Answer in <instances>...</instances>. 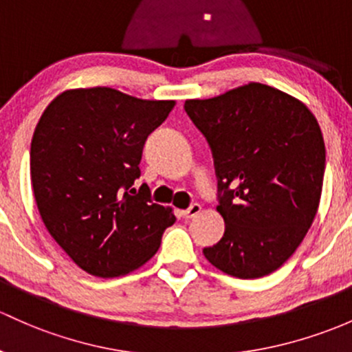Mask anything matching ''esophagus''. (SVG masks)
I'll use <instances>...</instances> for the list:
<instances>
[{
  "label": "esophagus",
  "instance_id": "34e87169",
  "mask_svg": "<svg viewBox=\"0 0 352 352\" xmlns=\"http://www.w3.org/2000/svg\"><path fill=\"white\" fill-rule=\"evenodd\" d=\"M199 213H201V206H199L198 203H192L190 208H186V210L181 211V217L186 218V220H191V218L198 217Z\"/></svg>",
  "mask_w": 352,
  "mask_h": 352
}]
</instances>
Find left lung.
<instances>
[{
    "mask_svg": "<svg viewBox=\"0 0 352 352\" xmlns=\"http://www.w3.org/2000/svg\"><path fill=\"white\" fill-rule=\"evenodd\" d=\"M184 111L205 135L218 179L225 233L203 248L208 262L238 278L283 265L319 208L326 146L302 102L263 84H248Z\"/></svg>",
    "mask_w": 352,
    "mask_h": 352,
    "instance_id": "obj_1",
    "label": "left lung"
}]
</instances>
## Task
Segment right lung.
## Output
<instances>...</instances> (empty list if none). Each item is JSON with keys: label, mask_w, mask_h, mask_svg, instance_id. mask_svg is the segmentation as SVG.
I'll use <instances>...</instances> for the list:
<instances>
[{"label": "right lung", "mask_w": 352, "mask_h": 352, "mask_svg": "<svg viewBox=\"0 0 352 352\" xmlns=\"http://www.w3.org/2000/svg\"><path fill=\"white\" fill-rule=\"evenodd\" d=\"M173 107L94 87L60 94L41 114L30 149L33 195L50 235L87 274L144 265L176 221L147 188H132L147 135Z\"/></svg>", "instance_id": "right-lung-1"}]
</instances>
